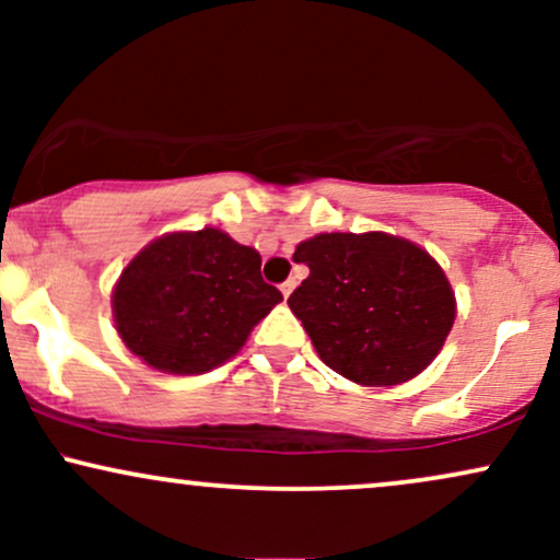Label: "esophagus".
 Returning a JSON list of instances; mask_svg holds the SVG:
<instances>
[{"instance_id": "34e87169", "label": "esophagus", "mask_w": 560, "mask_h": 560, "mask_svg": "<svg viewBox=\"0 0 560 560\" xmlns=\"http://www.w3.org/2000/svg\"><path fill=\"white\" fill-rule=\"evenodd\" d=\"M298 287V281L294 279H289V281H284V284H281V294H284V298H289V294H292V289Z\"/></svg>"}]
</instances>
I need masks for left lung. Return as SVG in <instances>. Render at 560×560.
Masks as SVG:
<instances>
[{
    "label": "left lung",
    "mask_w": 560,
    "mask_h": 560,
    "mask_svg": "<svg viewBox=\"0 0 560 560\" xmlns=\"http://www.w3.org/2000/svg\"><path fill=\"white\" fill-rule=\"evenodd\" d=\"M311 268L289 294L318 358L365 387L421 374L453 329L445 273L413 242L378 234H318L298 244Z\"/></svg>",
    "instance_id": "obj_1"
}]
</instances>
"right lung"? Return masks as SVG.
<instances>
[{"instance_id": "right-lung-1", "label": "right lung", "mask_w": 560, "mask_h": 560, "mask_svg": "<svg viewBox=\"0 0 560 560\" xmlns=\"http://www.w3.org/2000/svg\"><path fill=\"white\" fill-rule=\"evenodd\" d=\"M281 292L260 255L218 229L168 234L128 262L113 294L128 350L168 374H205L240 347Z\"/></svg>"}]
</instances>
